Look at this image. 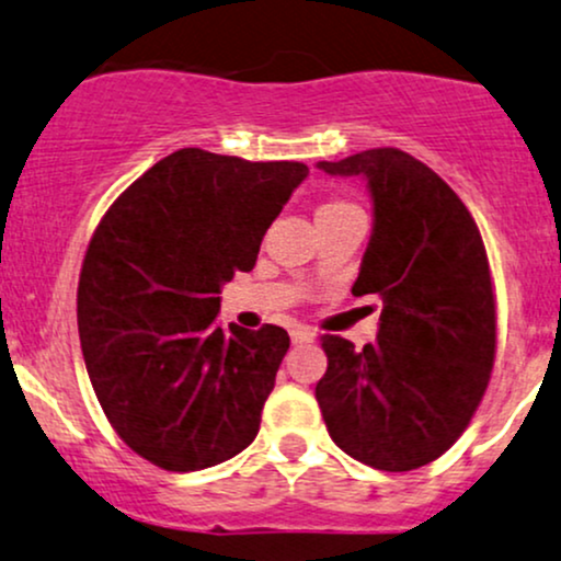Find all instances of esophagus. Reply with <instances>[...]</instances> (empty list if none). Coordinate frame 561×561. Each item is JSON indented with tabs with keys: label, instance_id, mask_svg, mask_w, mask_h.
I'll return each mask as SVG.
<instances>
[{
	"label": "esophagus",
	"instance_id": "34e87169",
	"mask_svg": "<svg viewBox=\"0 0 561 561\" xmlns=\"http://www.w3.org/2000/svg\"><path fill=\"white\" fill-rule=\"evenodd\" d=\"M313 337H317V334H313V330H308V327H295V330H293V343L295 345L313 343Z\"/></svg>",
	"mask_w": 561,
	"mask_h": 561
}]
</instances>
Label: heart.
<instances>
[{
  "label": "heart",
  "mask_w": 561,
  "mask_h": 561,
  "mask_svg": "<svg viewBox=\"0 0 561 561\" xmlns=\"http://www.w3.org/2000/svg\"><path fill=\"white\" fill-rule=\"evenodd\" d=\"M345 210H358V208L353 203H347V199H343V197H330V199H324V203H321L317 208V221H319V218H330V216L345 214Z\"/></svg>",
  "instance_id": "1"
}]
</instances>
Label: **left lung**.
<instances>
[{"mask_svg":"<svg viewBox=\"0 0 561 561\" xmlns=\"http://www.w3.org/2000/svg\"><path fill=\"white\" fill-rule=\"evenodd\" d=\"M332 176H364L375 231L353 295H379L377 343L356 351L324 334L317 401L330 437L382 472L420 469L459 440L495 362V293L485 244L467 205L422 160L375 147Z\"/></svg>","mask_w":561,"mask_h":561,"instance_id":"obj_1","label":"left lung"}]
</instances>
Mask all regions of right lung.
<instances>
[{"label":"right lung","mask_w":561,"mask_h":561,"mask_svg":"<svg viewBox=\"0 0 561 561\" xmlns=\"http://www.w3.org/2000/svg\"><path fill=\"white\" fill-rule=\"evenodd\" d=\"M308 176L199 147L141 173L94 229L79 276L83 362L107 422L134 454L197 472L255 440L289 347L282 327H218L224 282Z\"/></svg>","instance_id":"right-lung-1"}]
</instances>
